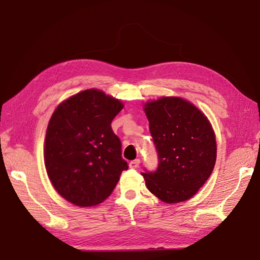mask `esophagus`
I'll list each match as a JSON object with an SVG mask.
<instances>
[{
  "instance_id": "34e87169",
  "label": "esophagus",
  "mask_w": 260,
  "mask_h": 260,
  "mask_svg": "<svg viewBox=\"0 0 260 260\" xmlns=\"http://www.w3.org/2000/svg\"><path fill=\"white\" fill-rule=\"evenodd\" d=\"M140 166V159H135V160H131L130 162H129V167L131 168V169H136V168H138Z\"/></svg>"
}]
</instances>
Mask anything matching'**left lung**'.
I'll return each mask as SVG.
<instances>
[{"instance_id":"obj_1","label":"left lung","mask_w":260,"mask_h":260,"mask_svg":"<svg viewBox=\"0 0 260 260\" xmlns=\"http://www.w3.org/2000/svg\"><path fill=\"white\" fill-rule=\"evenodd\" d=\"M144 111L158 154L156 170L142 172L147 188L168 204L191 199L215 167L217 145L210 122L181 98L147 102Z\"/></svg>"}]
</instances>
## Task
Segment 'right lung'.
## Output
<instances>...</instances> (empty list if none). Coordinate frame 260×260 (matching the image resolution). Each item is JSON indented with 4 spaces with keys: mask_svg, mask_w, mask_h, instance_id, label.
<instances>
[{
    "mask_svg": "<svg viewBox=\"0 0 260 260\" xmlns=\"http://www.w3.org/2000/svg\"><path fill=\"white\" fill-rule=\"evenodd\" d=\"M123 104L96 89L69 98L53 113L44 162L55 190L77 206L89 207L112 194L128 164L112 121Z\"/></svg>",
    "mask_w": 260,
    "mask_h": 260,
    "instance_id": "add662e5",
    "label": "right lung"
}]
</instances>
